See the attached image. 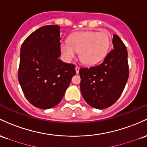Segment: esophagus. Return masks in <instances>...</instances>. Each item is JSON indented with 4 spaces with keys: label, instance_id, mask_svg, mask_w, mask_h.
<instances>
[{
    "label": "esophagus",
    "instance_id": "1",
    "mask_svg": "<svg viewBox=\"0 0 147 147\" xmlns=\"http://www.w3.org/2000/svg\"><path fill=\"white\" fill-rule=\"evenodd\" d=\"M75 70H76V73L78 74L79 72H80V67L76 66V67H75Z\"/></svg>",
    "mask_w": 147,
    "mask_h": 147
}]
</instances>
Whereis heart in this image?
Here are the masks:
<instances>
[{
    "label": "heart",
    "mask_w": 147,
    "mask_h": 147,
    "mask_svg": "<svg viewBox=\"0 0 147 147\" xmlns=\"http://www.w3.org/2000/svg\"><path fill=\"white\" fill-rule=\"evenodd\" d=\"M111 38L107 31H84L71 35L69 42H62L63 55L70 61L79 52V57L84 65H93L102 61L109 51Z\"/></svg>",
    "instance_id": "1"
}]
</instances>
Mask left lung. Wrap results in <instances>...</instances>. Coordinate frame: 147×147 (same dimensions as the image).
Returning <instances> with one entry per match:
<instances>
[{
    "instance_id": "1",
    "label": "left lung",
    "mask_w": 147,
    "mask_h": 147,
    "mask_svg": "<svg viewBox=\"0 0 147 147\" xmlns=\"http://www.w3.org/2000/svg\"><path fill=\"white\" fill-rule=\"evenodd\" d=\"M114 49L104 61L90 68H80V90L91 107L102 109L110 107L121 95L129 76L128 51L117 35H113Z\"/></svg>"
}]
</instances>
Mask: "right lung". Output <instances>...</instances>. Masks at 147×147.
<instances>
[{
	"instance_id": "1",
	"label": "right lung",
	"mask_w": 147,
	"mask_h": 147,
	"mask_svg": "<svg viewBox=\"0 0 147 147\" xmlns=\"http://www.w3.org/2000/svg\"><path fill=\"white\" fill-rule=\"evenodd\" d=\"M60 28L49 25L37 29L21 47L19 82L26 99L40 109L57 105L76 74L75 65L59 59Z\"/></svg>"
}]
</instances>
